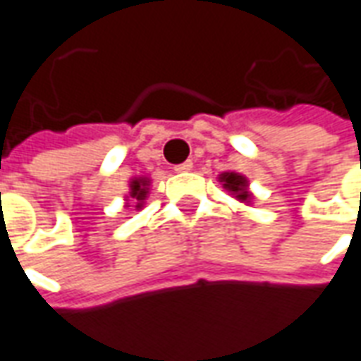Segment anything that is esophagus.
Segmentation results:
<instances>
[{
    "label": "esophagus",
    "mask_w": 361,
    "mask_h": 361,
    "mask_svg": "<svg viewBox=\"0 0 361 361\" xmlns=\"http://www.w3.org/2000/svg\"><path fill=\"white\" fill-rule=\"evenodd\" d=\"M173 170H176L178 173L191 172V170H193V162H191V160H185V162H181V164L173 166Z\"/></svg>",
    "instance_id": "1"
}]
</instances>
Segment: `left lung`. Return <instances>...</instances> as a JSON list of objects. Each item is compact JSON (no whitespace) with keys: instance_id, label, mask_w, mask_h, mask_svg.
<instances>
[{"instance_id":"left-lung-1","label":"left lung","mask_w":361,"mask_h":361,"mask_svg":"<svg viewBox=\"0 0 361 361\" xmlns=\"http://www.w3.org/2000/svg\"><path fill=\"white\" fill-rule=\"evenodd\" d=\"M219 181L228 193L235 197L240 203L253 204V193L250 191V180L240 172H222L219 176Z\"/></svg>"}]
</instances>
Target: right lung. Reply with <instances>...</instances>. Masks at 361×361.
<instances>
[{
	"label": "right lung",
	"mask_w": 361,
	"mask_h": 361,
	"mask_svg": "<svg viewBox=\"0 0 361 361\" xmlns=\"http://www.w3.org/2000/svg\"><path fill=\"white\" fill-rule=\"evenodd\" d=\"M150 189V178H145V176H139V178H131L129 181V193L126 195V207H131L129 203H137L135 209L141 211L142 204H145V199L149 195Z\"/></svg>",
	"instance_id": "add662e5"
}]
</instances>
